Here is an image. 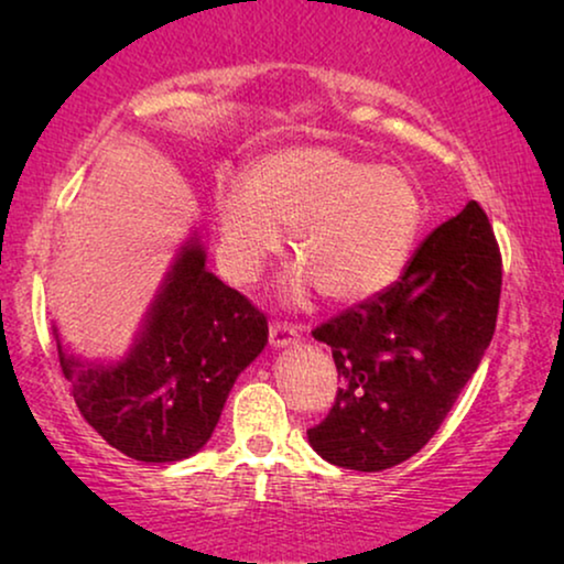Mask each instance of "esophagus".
Returning a JSON list of instances; mask_svg holds the SVG:
<instances>
[{"mask_svg": "<svg viewBox=\"0 0 564 564\" xmlns=\"http://www.w3.org/2000/svg\"><path fill=\"white\" fill-rule=\"evenodd\" d=\"M269 344H272L274 349H284V346L297 344V328L288 326V323L274 321L272 326H269Z\"/></svg>", "mask_w": 564, "mask_h": 564, "instance_id": "obj_1", "label": "esophagus"}]
</instances>
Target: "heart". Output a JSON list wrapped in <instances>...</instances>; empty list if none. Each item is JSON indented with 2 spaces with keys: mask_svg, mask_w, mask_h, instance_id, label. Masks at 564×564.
Returning <instances> with one entry per match:
<instances>
[{
  "mask_svg": "<svg viewBox=\"0 0 564 564\" xmlns=\"http://www.w3.org/2000/svg\"><path fill=\"white\" fill-rule=\"evenodd\" d=\"M423 215L421 192L400 169L330 145H300L267 156L251 184L220 187V257L234 280H251L280 251V226H290L300 259L288 280L292 295L315 284L334 303H361L403 274Z\"/></svg>",
  "mask_w": 564,
  "mask_h": 564,
  "instance_id": "1",
  "label": "heart"
}]
</instances>
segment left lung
<instances>
[{
    "label": "left lung",
    "instance_id": "obj_1",
    "mask_svg": "<svg viewBox=\"0 0 564 564\" xmlns=\"http://www.w3.org/2000/svg\"><path fill=\"white\" fill-rule=\"evenodd\" d=\"M503 259L480 205L431 230L403 276L313 330L341 388L311 446L330 465L380 473L436 434L496 334Z\"/></svg>",
    "mask_w": 564,
    "mask_h": 564
}]
</instances>
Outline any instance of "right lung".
Segmentation results:
<instances>
[{"mask_svg": "<svg viewBox=\"0 0 564 564\" xmlns=\"http://www.w3.org/2000/svg\"><path fill=\"white\" fill-rule=\"evenodd\" d=\"M267 315L182 246L143 334L120 365L84 367L58 344L76 408L107 444L138 462H180L213 436L236 377L259 357Z\"/></svg>", "mask_w": 564, "mask_h": 564, "instance_id": "add662e5", "label": "right lung"}]
</instances>
